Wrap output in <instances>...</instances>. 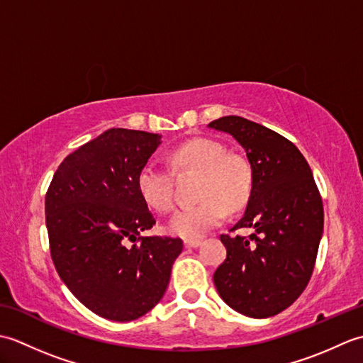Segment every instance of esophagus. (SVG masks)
Returning <instances> with one entry per match:
<instances>
[{
	"instance_id": "obj_1",
	"label": "esophagus",
	"mask_w": 363,
	"mask_h": 363,
	"mask_svg": "<svg viewBox=\"0 0 363 363\" xmlns=\"http://www.w3.org/2000/svg\"><path fill=\"white\" fill-rule=\"evenodd\" d=\"M199 245H201V240H186V242H184V246H186V248H189V250L198 248Z\"/></svg>"
}]
</instances>
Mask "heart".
<instances>
[{"mask_svg":"<svg viewBox=\"0 0 363 363\" xmlns=\"http://www.w3.org/2000/svg\"><path fill=\"white\" fill-rule=\"evenodd\" d=\"M176 172H196V206L174 213L168 221V233L195 240L226 217V212L240 209L248 201L252 189V172L240 156L226 154L223 145L209 138H194L169 152ZM137 190L146 206L159 213L173 209V177L167 169L145 164L137 173Z\"/></svg>","mask_w":363,"mask_h":363,"instance_id":"heart-1","label":"heart"}]
</instances>
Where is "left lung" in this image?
I'll use <instances>...</instances> for the list:
<instances>
[{
  "label": "left lung",
  "instance_id": "left-lung-1",
  "mask_svg": "<svg viewBox=\"0 0 363 363\" xmlns=\"http://www.w3.org/2000/svg\"><path fill=\"white\" fill-rule=\"evenodd\" d=\"M242 145L252 189L240 221L250 237L221 235L228 256L213 273L221 299L250 318L287 309L309 284L323 235V201L312 169L287 138L237 115L209 125Z\"/></svg>",
  "mask_w": 363,
  "mask_h": 363
}]
</instances>
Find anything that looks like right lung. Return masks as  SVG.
<instances>
[{"mask_svg": "<svg viewBox=\"0 0 363 363\" xmlns=\"http://www.w3.org/2000/svg\"><path fill=\"white\" fill-rule=\"evenodd\" d=\"M160 138L145 130H104L64 159L45 198L60 279L89 311L112 321L148 313L165 295L182 251L181 238L140 237L156 220L135 179Z\"/></svg>", "mask_w": 363, "mask_h": 363, "instance_id": "obj_1", "label": "right lung"}]
</instances>
